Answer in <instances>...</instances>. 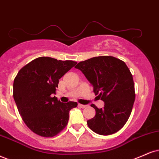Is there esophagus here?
Instances as JSON below:
<instances>
[{
	"label": "esophagus",
	"mask_w": 159,
	"mask_h": 159,
	"mask_svg": "<svg viewBox=\"0 0 159 159\" xmlns=\"http://www.w3.org/2000/svg\"><path fill=\"white\" fill-rule=\"evenodd\" d=\"M78 106H79L80 107H81V108H85V107H86V106H87V105H82V104H78Z\"/></svg>",
	"instance_id": "34e87169"
}]
</instances>
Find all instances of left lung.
<instances>
[{
	"instance_id": "left-lung-1",
	"label": "left lung",
	"mask_w": 159,
	"mask_h": 159,
	"mask_svg": "<svg viewBox=\"0 0 159 159\" xmlns=\"http://www.w3.org/2000/svg\"><path fill=\"white\" fill-rule=\"evenodd\" d=\"M93 88L95 95L105 102L103 108L91 105L96 111L87 121L89 128L103 136L115 134L125 125L135 101L132 74L122 60L100 56L80 62L75 66Z\"/></svg>"
}]
</instances>
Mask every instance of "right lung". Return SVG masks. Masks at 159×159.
Returning <instances> with one entry per match:
<instances>
[{
    "label": "right lung",
    "mask_w": 159,
    "mask_h": 159,
    "mask_svg": "<svg viewBox=\"0 0 159 159\" xmlns=\"http://www.w3.org/2000/svg\"><path fill=\"white\" fill-rule=\"evenodd\" d=\"M76 64L40 57L23 66L15 76L14 99L23 121L34 134L53 137L67 125L69 111L77 103H62L51 95L56 93L59 80Z\"/></svg>",
    "instance_id": "1"
}]
</instances>
